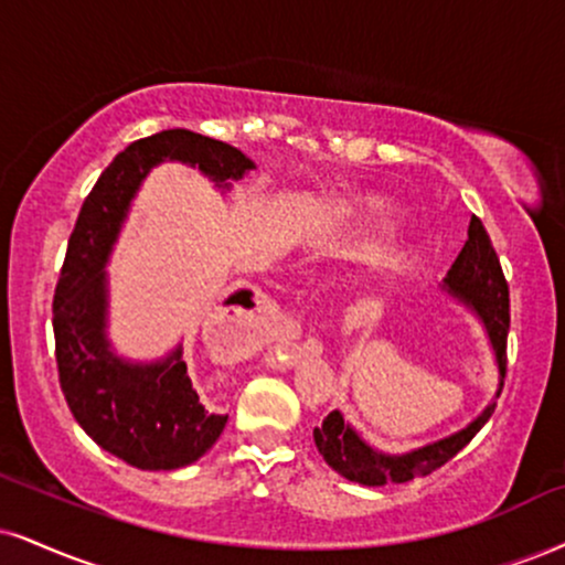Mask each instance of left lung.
Returning a JSON list of instances; mask_svg holds the SVG:
<instances>
[{"label": "left lung", "instance_id": "obj_1", "mask_svg": "<svg viewBox=\"0 0 565 565\" xmlns=\"http://www.w3.org/2000/svg\"><path fill=\"white\" fill-rule=\"evenodd\" d=\"M443 290L471 309L484 324L487 338H490L492 351H495L498 372H500V387L495 398L503 390L505 377V340L508 327H511V311H508V282L500 267V259L492 248L490 235L482 225V220L471 217L469 222V241L463 243L461 254L456 256L452 267L448 269L443 280ZM495 411V401L487 406L475 422L466 424L456 435L443 437V440L424 445L411 452H382L372 448L356 429L343 419L340 411L327 414L322 427L315 429L317 450L322 452L327 466L338 471L340 477L351 479V482L366 484V487H382V484H401L411 482L416 477H427L443 463H448L458 450L471 443V437L484 427L487 419Z\"/></svg>", "mask_w": 565, "mask_h": 565}]
</instances>
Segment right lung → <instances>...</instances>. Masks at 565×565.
I'll use <instances>...</instances> for the list:
<instances>
[{
	"mask_svg": "<svg viewBox=\"0 0 565 565\" xmlns=\"http://www.w3.org/2000/svg\"><path fill=\"white\" fill-rule=\"evenodd\" d=\"M162 162L199 167L222 191L256 167L235 146L185 128L134 141L83 201L52 301L60 387L75 422L99 448L143 471H172L199 461L227 424L225 414L199 401L180 345L164 359L141 364L117 356L107 338L104 269L130 201ZM225 303L254 306L248 290Z\"/></svg>",
	"mask_w": 565,
	"mask_h": 565,
	"instance_id": "1",
	"label": "right lung"
}]
</instances>
